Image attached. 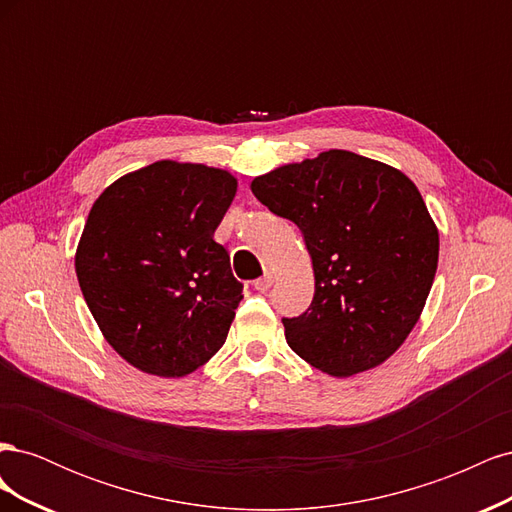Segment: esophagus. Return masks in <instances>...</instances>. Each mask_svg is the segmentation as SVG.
I'll return each mask as SVG.
<instances>
[{"label": "esophagus", "instance_id": "obj_1", "mask_svg": "<svg viewBox=\"0 0 512 512\" xmlns=\"http://www.w3.org/2000/svg\"><path fill=\"white\" fill-rule=\"evenodd\" d=\"M271 284H273V273H265V275L260 277V280L254 282V288H256L258 292H267V290L271 288Z\"/></svg>", "mask_w": 512, "mask_h": 512}]
</instances>
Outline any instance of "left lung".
I'll return each instance as SVG.
<instances>
[{"mask_svg":"<svg viewBox=\"0 0 512 512\" xmlns=\"http://www.w3.org/2000/svg\"><path fill=\"white\" fill-rule=\"evenodd\" d=\"M252 192L301 228L312 256L314 301L282 320L288 346L335 378L391 359L438 269V226L416 185L389 164L329 149L256 177Z\"/></svg>","mask_w":512,"mask_h":512,"instance_id":"left-lung-1","label":"left lung"}]
</instances>
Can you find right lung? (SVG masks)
<instances>
[{
    "label": "right lung",
    "mask_w": 512,
    "mask_h": 512,
    "mask_svg": "<svg viewBox=\"0 0 512 512\" xmlns=\"http://www.w3.org/2000/svg\"><path fill=\"white\" fill-rule=\"evenodd\" d=\"M235 194L224 168L160 160L91 207L76 277L106 342L143 374L183 378L224 346L243 284L213 232Z\"/></svg>",
    "instance_id": "1"
}]
</instances>
